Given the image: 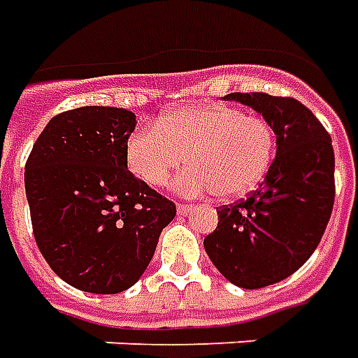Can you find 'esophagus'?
Returning <instances> with one entry per match:
<instances>
[{
	"instance_id": "obj_1",
	"label": "esophagus",
	"mask_w": 358,
	"mask_h": 358,
	"mask_svg": "<svg viewBox=\"0 0 358 358\" xmlns=\"http://www.w3.org/2000/svg\"><path fill=\"white\" fill-rule=\"evenodd\" d=\"M192 210H196L194 204H177V212H179L181 215L189 214V212H192Z\"/></svg>"
}]
</instances>
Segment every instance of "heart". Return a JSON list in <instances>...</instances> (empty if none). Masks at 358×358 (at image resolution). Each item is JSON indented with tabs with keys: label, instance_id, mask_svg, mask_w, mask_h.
<instances>
[{
	"label": "heart",
	"instance_id": "heart-1",
	"mask_svg": "<svg viewBox=\"0 0 358 358\" xmlns=\"http://www.w3.org/2000/svg\"><path fill=\"white\" fill-rule=\"evenodd\" d=\"M275 156L270 121L245 115L229 106H189L169 111L154 127L127 138V166L152 189L166 187L189 158L191 167L177 179L185 194L214 192L237 199L264 179Z\"/></svg>",
	"mask_w": 358,
	"mask_h": 358
}]
</instances>
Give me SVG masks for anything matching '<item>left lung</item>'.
Masks as SVG:
<instances>
[{
    "label": "left lung",
    "mask_w": 358,
    "mask_h": 358,
    "mask_svg": "<svg viewBox=\"0 0 358 358\" xmlns=\"http://www.w3.org/2000/svg\"><path fill=\"white\" fill-rule=\"evenodd\" d=\"M225 100L262 113L275 131V159L247 199L217 208V227L204 239L225 280L260 289L305 264L326 231L336 199L334 146L313 111L295 98L233 92Z\"/></svg>",
    "instance_id": "8db88e82"
}]
</instances>
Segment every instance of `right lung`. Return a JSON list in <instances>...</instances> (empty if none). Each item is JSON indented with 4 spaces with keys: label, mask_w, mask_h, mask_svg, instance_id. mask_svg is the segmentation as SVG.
Instances as JSON below:
<instances>
[{
    "label": "right lung",
    "mask_w": 358,
    "mask_h": 358,
    "mask_svg": "<svg viewBox=\"0 0 358 358\" xmlns=\"http://www.w3.org/2000/svg\"><path fill=\"white\" fill-rule=\"evenodd\" d=\"M133 111L85 106L45 125L24 166L32 233L73 287L113 295L150 264L175 204L127 169Z\"/></svg>",
    "instance_id": "add662e5"
}]
</instances>
